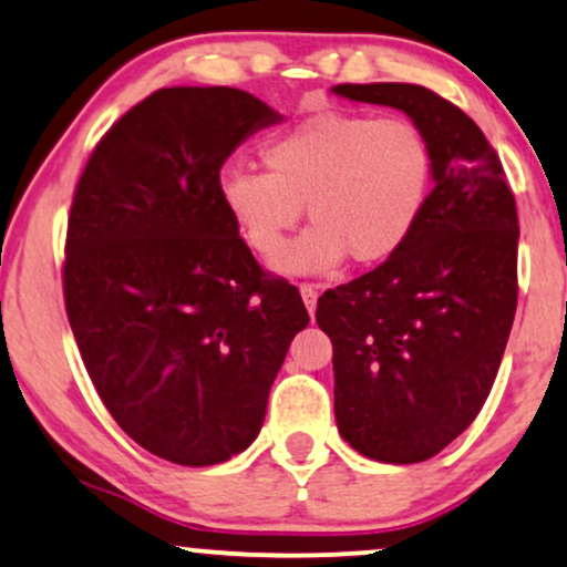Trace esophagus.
Instances as JSON below:
<instances>
[{"instance_id":"34e87169","label":"esophagus","mask_w":567,"mask_h":567,"mask_svg":"<svg viewBox=\"0 0 567 567\" xmlns=\"http://www.w3.org/2000/svg\"><path fill=\"white\" fill-rule=\"evenodd\" d=\"M300 296H303V303L308 308V313L313 317V311H317V300H319V290L313 288V285L308 282H300Z\"/></svg>"}]
</instances>
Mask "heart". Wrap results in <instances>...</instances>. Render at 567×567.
I'll return each instance as SVG.
<instances>
[{
    "label": "heart",
    "instance_id": "heart-1",
    "mask_svg": "<svg viewBox=\"0 0 567 567\" xmlns=\"http://www.w3.org/2000/svg\"><path fill=\"white\" fill-rule=\"evenodd\" d=\"M267 172L227 167L219 196L243 240L261 259L288 246L303 206L313 227L279 261L321 275L348 259L374 267L411 238L432 190V148L403 117L308 114L264 143Z\"/></svg>",
    "mask_w": 567,
    "mask_h": 567
}]
</instances>
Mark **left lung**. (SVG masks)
Returning a JSON list of instances; mask_svg holds the SVG:
<instances>
[{
    "label": "left lung",
    "mask_w": 567,
    "mask_h": 567,
    "mask_svg": "<svg viewBox=\"0 0 567 567\" xmlns=\"http://www.w3.org/2000/svg\"><path fill=\"white\" fill-rule=\"evenodd\" d=\"M334 93L403 110L432 148L434 188L405 246L317 303L342 440L374 461L421 463L489 398L518 306V212L492 143L440 93L413 83Z\"/></svg>",
    "instance_id": "1"
}]
</instances>
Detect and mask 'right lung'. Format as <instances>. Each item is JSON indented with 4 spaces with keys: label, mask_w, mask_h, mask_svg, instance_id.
Wrapping results in <instances>:
<instances>
[{
    "label": "right lung",
    "mask_w": 567,
    "mask_h": 567,
    "mask_svg": "<svg viewBox=\"0 0 567 567\" xmlns=\"http://www.w3.org/2000/svg\"><path fill=\"white\" fill-rule=\"evenodd\" d=\"M277 120L230 85L159 89L102 135L78 181L68 321L112 419L169 463L243 453L308 324L298 288L261 269L219 196L227 156Z\"/></svg>",
    "instance_id": "1"
}]
</instances>
